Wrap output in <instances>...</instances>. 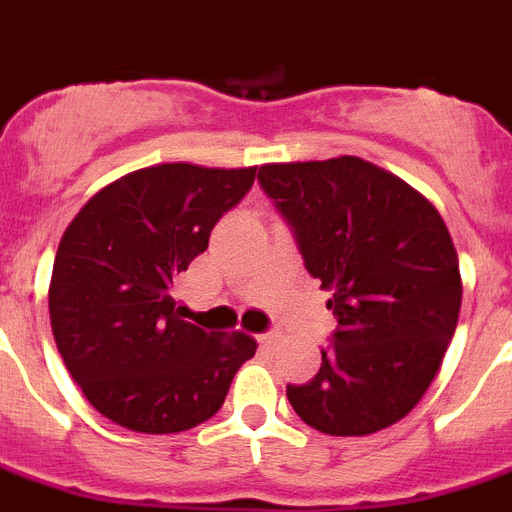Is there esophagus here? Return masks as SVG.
<instances>
[{
	"label": "esophagus",
	"instance_id": "1",
	"mask_svg": "<svg viewBox=\"0 0 512 512\" xmlns=\"http://www.w3.org/2000/svg\"><path fill=\"white\" fill-rule=\"evenodd\" d=\"M257 340H260L262 348L270 350V348H275L278 342H281V335H278V332H265V335H260Z\"/></svg>",
	"mask_w": 512,
	"mask_h": 512
}]
</instances>
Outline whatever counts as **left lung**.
<instances>
[{
	"mask_svg": "<svg viewBox=\"0 0 512 512\" xmlns=\"http://www.w3.org/2000/svg\"><path fill=\"white\" fill-rule=\"evenodd\" d=\"M257 180L337 317L319 373L288 386V402L319 433L389 428L428 391L459 322V255L446 221L361 157L262 164Z\"/></svg>",
	"mask_w": 512,
	"mask_h": 512,
	"instance_id": "obj_1",
	"label": "left lung"
}]
</instances>
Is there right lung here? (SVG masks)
I'll list each match as a JSON object with an SVG mask.
<instances>
[{"instance_id": "add662e5", "label": "right lung", "mask_w": 512, "mask_h": 512, "mask_svg": "<svg viewBox=\"0 0 512 512\" xmlns=\"http://www.w3.org/2000/svg\"><path fill=\"white\" fill-rule=\"evenodd\" d=\"M257 167L154 164L110 182L66 226L48 311L56 348L100 415L133 433H180L219 412L257 342L175 314L170 286L206 252Z\"/></svg>"}]
</instances>
